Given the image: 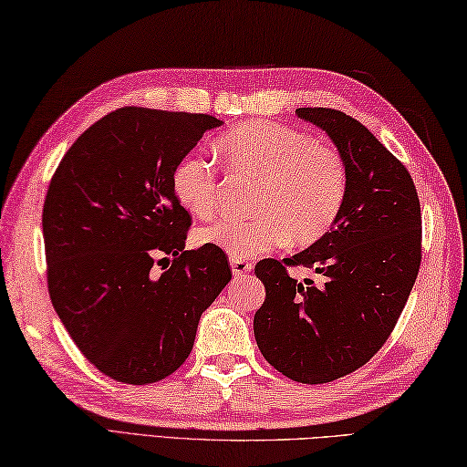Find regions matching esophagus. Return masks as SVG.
I'll return each mask as SVG.
<instances>
[{
	"label": "esophagus",
	"instance_id": "esophagus-1",
	"mask_svg": "<svg viewBox=\"0 0 467 467\" xmlns=\"http://www.w3.org/2000/svg\"><path fill=\"white\" fill-rule=\"evenodd\" d=\"M230 265H232L234 275H237V278H240V275L250 274V272L254 270V264L244 260V258H232V260H230Z\"/></svg>",
	"mask_w": 467,
	"mask_h": 467
}]
</instances>
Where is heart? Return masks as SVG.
I'll return each instance as SVG.
<instances>
[{
  "mask_svg": "<svg viewBox=\"0 0 467 467\" xmlns=\"http://www.w3.org/2000/svg\"><path fill=\"white\" fill-rule=\"evenodd\" d=\"M215 153L234 177L255 181L252 217L217 222L197 240L222 247L232 258H250L290 242L310 245L325 237L345 207L348 167L340 150L308 132L265 120L242 122L215 140ZM179 205L197 220H209L222 202L217 169L187 155L171 175Z\"/></svg>",
  "mask_w": 467,
  "mask_h": 467,
  "instance_id": "b5f03b06",
  "label": "heart"
}]
</instances>
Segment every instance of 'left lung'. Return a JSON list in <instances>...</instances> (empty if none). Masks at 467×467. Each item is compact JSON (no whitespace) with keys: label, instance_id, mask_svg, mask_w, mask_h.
<instances>
[{"label":"left lung","instance_id":"1","mask_svg":"<svg viewBox=\"0 0 467 467\" xmlns=\"http://www.w3.org/2000/svg\"><path fill=\"white\" fill-rule=\"evenodd\" d=\"M348 167V193L332 230L292 258L262 260L265 300L254 317L264 358L292 380L330 383L385 345L421 265V207L405 165L365 125L335 109H298ZM310 267L300 283L288 267Z\"/></svg>","mask_w":467,"mask_h":467}]
</instances>
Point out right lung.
I'll return each instance as SVG.
<instances>
[{
  "label": "right lung",
  "mask_w": 467,
  "mask_h": 467,
  "mask_svg": "<svg viewBox=\"0 0 467 467\" xmlns=\"http://www.w3.org/2000/svg\"><path fill=\"white\" fill-rule=\"evenodd\" d=\"M215 127L222 120L209 114L119 109L76 139L47 187L54 310L80 353L120 383L175 373L203 310L232 280L222 247L185 250L192 215L171 189L175 165Z\"/></svg>",
  "instance_id": "1"
}]
</instances>
